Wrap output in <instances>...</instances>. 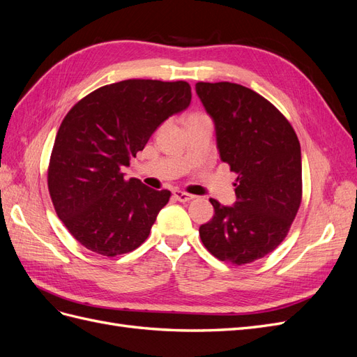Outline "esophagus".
<instances>
[{
	"label": "esophagus",
	"instance_id": "obj_1",
	"mask_svg": "<svg viewBox=\"0 0 357 357\" xmlns=\"http://www.w3.org/2000/svg\"><path fill=\"white\" fill-rule=\"evenodd\" d=\"M172 195H174V198H176L177 201H180V202H188V201L195 198L193 195H190V193L181 192V190H174V193H172Z\"/></svg>",
	"mask_w": 357,
	"mask_h": 357
}]
</instances>
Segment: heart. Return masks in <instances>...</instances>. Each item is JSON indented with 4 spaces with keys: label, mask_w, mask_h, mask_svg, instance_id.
I'll use <instances>...</instances> for the list:
<instances>
[{
    "label": "heart",
    "mask_w": 357,
    "mask_h": 357,
    "mask_svg": "<svg viewBox=\"0 0 357 357\" xmlns=\"http://www.w3.org/2000/svg\"><path fill=\"white\" fill-rule=\"evenodd\" d=\"M195 116H202V114H192V116H189V117H195Z\"/></svg>",
    "instance_id": "b5f03b06"
}]
</instances>
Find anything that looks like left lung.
Returning a JSON list of instances; mask_svg holds the SVG:
<instances>
[{
  "label": "left lung",
  "mask_w": 357,
  "mask_h": 357,
  "mask_svg": "<svg viewBox=\"0 0 357 357\" xmlns=\"http://www.w3.org/2000/svg\"><path fill=\"white\" fill-rule=\"evenodd\" d=\"M215 128L220 159L236 172L232 207L210 199L213 219L199 226L201 241L220 261L244 265L278 247L302 198L299 139L287 119L245 86H195Z\"/></svg>",
  "instance_id": "8db88e82"
}]
</instances>
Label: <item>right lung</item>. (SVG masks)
Segmentation results:
<instances>
[{
  "instance_id": "add662e5",
  "label": "right lung",
  "mask_w": 357,
  "mask_h": 357,
  "mask_svg": "<svg viewBox=\"0 0 357 357\" xmlns=\"http://www.w3.org/2000/svg\"><path fill=\"white\" fill-rule=\"evenodd\" d=\"M190 100L186 82L132 79L91 92L63 117L47 186L58 218L88 250L113 257L147 240L171 192L125 180L122 168Z\"/></svg>"
}]
</instances>
